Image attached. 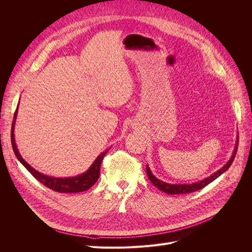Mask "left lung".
I'll use <instances>...</instances> for the list:
<instances>
[{
    "label": "left lung",
    "instance_id": "left-lung-1",
    "mask_svg": "<svg viewBox=\"0 0 252 252\" xmlns=\"http://www.w3.org/2000/svg\"><path fill=\"white\" fill-rule=\"evenodd\" d=\"M238 144H239V133H238V138H236V143H235V147L234 150L232 152V156L222 168H220L219 170H217L215 173H212L209 177L205 178L202 181L195 182V183H191V184H169V183L163 182L162 180H158V178H156L154 174H152L149 166L146 165V172L148 175L149 181L154 184L157 188H158L161 191L168 193V194H182V193H190L196 191V190H200L202 188H204L205 186H207L208 184H210L211 182L215 181L216 179H218L220 174L224 173L226 170H228V168L231 166L233 159L235 158L236 151H238Z\"/></svg>",
    "mask_w": 252,
    "mask_h": 252
}]
</instances>
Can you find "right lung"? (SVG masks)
Listing matches in <instances>:
<instances>
[{
  "mask_svg": "<svg viewBox=\"0 0 252 252\" xmlns=\"http://www.w3.org/2000/svg\"><path fill=\"white\" fill-rule=\"evenodd\" d=\"M17 116H18V108L16 112H14L12 127H11V145L14 151V155H16L17 158L22 163V165L24 166L37 181L41 182L42 184L46 187L55 190V191L63 192V193L86 191V190H88L90 187H93L95 184V182L97 181L98 177H100V167H101L102 161L109 149H106L105 151L102 152L101 155H98V157L95 158V161L93 163V165L89 167L88 170L82 174L75 175V177H70V178L50 177V175H46L35 170L33 167L30 166L25 159L21 157L17 147L16 140H14V125H16Z\"/></svg>",
  "mask_w": 252,
  "mask_h": 252,
  "instance_id": "obj_1",
  "label": "right lung"
}]
</instances>
